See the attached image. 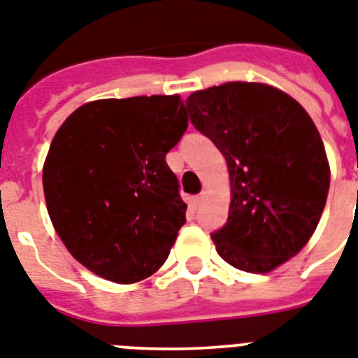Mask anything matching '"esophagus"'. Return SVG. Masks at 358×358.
I'll use <instances>...</instances> for the list:
<instances>
[{"instance_id":"1","label":"esophagus","mask_w":358,"mask_h":358,"mask_svg":"<svg viewBox=\"0 0 358 358\" xmlns=\"http://www.w3.org/2000/svg\"><path fill=\"white\" fill-rule=\"evenodd\" d=\"M203 198H206V193H200V194H198V196H194L193 198L194 206H200V203L203 202Z\"/></svg>"}]
</instances>
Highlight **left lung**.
<instances>
[{
	"mask_svg": "<svg viewBox=\"0 0 358 358\" xmlns=\"http://www.w3.org/2000/svg\"><path fill=\"white\" fill-rule=\"evenodd\" d=\"M187 110L229 169L227 224L211 235L216 253L242 271H273L302 251L326 206L331 173L313 120L295 98L258 82L193 92Z\"/></svg>",
	"mask_w": 358,
	"mask_h": 358,
	"instance_id": "8db88e82",
	"label": "left lung"
}]
</instances>
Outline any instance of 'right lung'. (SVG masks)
<instances>
[{
	"label": "right lung",
	"instance_id": "right-lung-1",
	"mask_svg": "<svg viewBox=\"0 0 358 358\" xmlns=\"http://www.w3.org/2000/svg\"><path fill=\"white\" fill-rule=\"evenodd\" d=\"M178 94L107 98L78 107L54 134L43 193L63 245L116 284L155 275L187 203L165 155L187 129Z\"/></svg>",
	"mask_w": 358,
	"mask_h": 358
}]
</instances>
